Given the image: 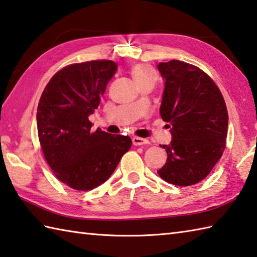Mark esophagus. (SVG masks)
Instances as JSON below:
<instances>
[{
	"mask_svg": "<svg viewBox=\"0 0 257 257\" xmlns=\"http://www.w3.org/2000/svg\"><path fill=\"white\" fill-rule=\"evenodd\" d=\"M133 144L135 146H143V145H148L149 144V140L145 139V138H140V137H135L133 138Z\"/></svg>",
	"mask_w": 257,
	"mask_h": 257,
	"instance_id": "obj_1",
	"label": "esophagus"
}]
</instances>
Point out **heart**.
<instances>
[{
    "instance_id": "obj_1",
    "label": "heart",
    "mask_w": 257,
    "mask_h": 257,
    "mask_svg": "<svg viewBox=\"0 0 257 257\" xmlns=\"http://www.w3.org/2000/svg\"><path fill=\"white\" fill-rule=\"evenodd\" d=\"M133 77L135 78L136 82L138 84L146 81H156L157 74L155 70L148 64H137L133 69Z\"/></svg>"
}]
</instances>
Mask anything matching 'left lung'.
Here are the masks:
<instances>
[{"instance_id": "obj_1", "label": "left lung", "mask_w": 257, "mask_h": 257, "mask_svg": "<svg viewBox=\"0 0 257 257\" xmlns=\"http://www.w3.org/2000/svg\"><path fill=\"white\" fill-rule=\"evenodd\" d=\"M165 80L160 115L173 139L163 145L167 162L158 170L166 182L190 186L207 176L226 147L228 112L222 92L202 69L178 60L160 62Z\"/></svg>"}]
</instances>
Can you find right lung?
Instances as JSON below:
<instances>
[{
	"label": "right lung",
	"instance_id": "obj_1",
	"mask_svg": "<svg viewBox=\"0 0 257 257\" xmlns=\"http://www.w3.org/2000/svg\"><path fill=\"white\" fill-rule=\"evenodd\" d=\"M115 70L111 60L69 64L53 75L40 98L37 125L44 158L55 177L73 189L103 184L132 147L128 136L93 132L89 120Z\"/></svg>",
	"mask_w": 257,
	"mask_h": 257
}]
</instances>
